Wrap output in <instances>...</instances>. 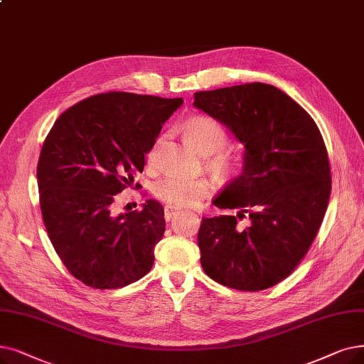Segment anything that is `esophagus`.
<instances>
[{"instance_id": "1", "label": "esophagus", "mask_w": 364, "mask_h": 364, "mask_svg": "<svg viewBox=\"0 0 364 364\" xmlns=\"http://www.w3.org/2000/svg\"><path fill=\"white\" fill-rule=\"evenodd\" d=\"M181 210L176 208V207H171V205H168V207H165V220L169 221L172 217H176Z\"/></svg>"}]
</instances>
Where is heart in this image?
<instances>
[{
    "instance_id": "obj_1",
    "label": "heart",
    "mask_w": 364,
    "mask_h": 364,
    "mask_svg": "<svg viewBox=\"0 0 364 364\" xmlns=\"http://www.w3.org/2000/svg\"><path fill=\"white\" fill-rule=\"evenodd\" d=\"M184 134L200 154L210 156L223 149L228 143V132L217 120L207 116H196L184 123ZM156 149L149 154L153 159ZM213 166L220 172H229L236 166V157L221 153L213 161ZM211 191V184L205 178H191L184 176H166L154 184V196L172 207H191Z\"/></svg>"
}]
</instances>
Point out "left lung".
Returning a JSON list of instances; mask_svg holds the SVG:
<instances>
[{
	"mask_svg": "<svg viewBox=\"0 0 364 364\" xmlns=\"http://www.w3.org/2000/svg\"><path fill=\"white\" fill-rule=\"evenodd\" d=\"M193 105L245 147L242 172L213 200L236 215L202 218L200 264L210 278L235 290L274 287L305 257L327 210L331 178L321 132L272 85L196 92ZM238 218L249 225L240 227Z\"/></svg>",
	"mask_w": 364,
	"mask_h": 364,
	"instance_id": "8db88e82",
	"label": "left lung"
}]
</instances>
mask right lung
Here are the masks:
<instances>
[{
    "label": "right lung",
    "mask_w": 364,
    "mask_h": 364,
    "mask_svg": "<svg viewBox=\"0 0 364 364\" xmlns=\"http://www.w3.org/2000/svg\"><path fill=\"white\" fill-rule=\"evenodd\" d=\"M183 104L129 92L98 93L68 108L46 136L37 165L43 221L73 277L100 290L147 275L165 232L164 207L114 213V195L143 172L162 124Z\"/></svg>",
    "instance_id": "add662e5"
}]
</instances>
